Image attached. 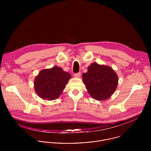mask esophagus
Returning <instances> with one entry per match:
<instances>
[{
	"instance_id": "esophagus-1",
	"label": "esophagus",
	"mask_w": 151,
	"mask_h": 151,
	"mask_svg": "<svg viewBox=\"0 0 151 151\" xmlns=\"http://www.w3.org/2000/svg\"><path fill=\"white\" fill-rule=\"evenodd\" d=\"M74 76L76 78H80L81 76V73H75L74 74Z\"/></svg>"
}]
</instances>
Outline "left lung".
<instances>
[{"mask_svg": "<svg viewBox=\"0 0 151 151\" xmlns=\"http://www.w3.org/2000/svg\"><path fill=\"white\" fill-rule=\"evenodd\" d=\"M83 81L92 98L104 101L116 91L118 77L110 67L92 63L88 66L86 73H83Z\"/></svg>", "mask_w": 151, "mask_h": 151, "instance_id": "1", "label": "left lung"}]
</instances>
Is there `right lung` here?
Segmentation results:
<instances>
[{"label":"right lung","mask_w":151,"mask_h":151,"mask_svg":"<svg viewBox=\"0 0 151 151\" xmlns=\"http://www.w3.org/2000/svg\"><path fill=\"white\" fill-rule=\"evenodd\" d=\"M71 75L58 66L41 70L34 80V89L43 99L55 100L65 88Z\"/></svg>","instance_id":"right-lung-1"}]
</instances>
